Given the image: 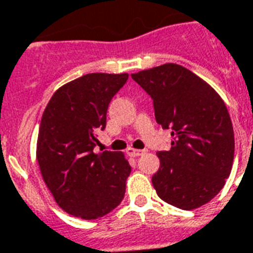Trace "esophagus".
Instances as JSON below:
<instances>
[{
  "mask_svg": "<svg viewBox=\"0 0 253 253\" xmlns=\"http://www.w3.org/2000/svg\"><path fill=\"white\" fill-rule=\"evenodd\" d=\"M127 154L130 155V157H140V155H143L147 152V150H135V148L128 147L127 148Z\"/></svg>",
  "mask_w": 253,
  "mask_h": 253,
  "instance_id": "obj_1",
  "label": "esophagus"
}]
</instances>
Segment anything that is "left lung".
Listing matches in <instances>:
<instances>
[{"mask_svg":"<svg viewBox=\"0 0 253 253\" xmlns=\"http://www.w3.org/2000/svg\"><path fill=\"white\" fill-rule=\"evenodd\" d=\"M151 96L155 119L171 130V148L159 151L152 186L166 203L195 210L224 187L232 169L235 138L224 102L186 67L166 63L131 74Z\"/></svg>","mask_w":253,"mask_h":253,"instance_id":"8db88e82","label":"left lung"}]
</instances>
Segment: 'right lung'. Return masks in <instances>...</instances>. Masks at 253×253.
Wrapping results in <instances>:
<instances>
[{"instance_id":"add662e5","label":"right lung","mask_w":253,"mask_h":253,"mask_svg":"<svg viewBox=\"0 0 253 253\" xmlns=\"http://www.w3.org/2000/svg\"><path fill=\"white\" fill-rule=\"evenodd\" d=\"M128 74L91 73L54 92L41 119L37 161L42 178L63 211L91 220L119 206L131 172L119 151L95 154L113 96Z\"/></svg>"}]
</instances>
